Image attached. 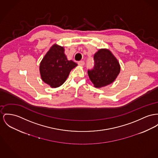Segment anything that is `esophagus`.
Listing matches in <instances>:
<instances>
[{
  "mask_svg": "<svg viewBox=\"0 0 158 158\" xmlns=\"http://www.w3.org/2000/svg\"><path fill=\"white\" fill-rule=\"evenodd\" d=\"M78 64L80 66H83V65H84L85 63H84V62L83 60H81V61H79V62H78Z\"/></svg>",
  "mask_w": 158,
  "mask_h": 158,
  "instance_id": "obj_1",
  "label": "esophagus"
}]
</instances>
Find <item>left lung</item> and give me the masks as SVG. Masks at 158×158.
Segmentation results:
<instances>
[{
	"label": "left lung",
	"instance_id": "left-lung-1",
	"mask_svg": "<svg viewBox=\"0 0 158 158\" xmlns=\"http://www.w3.org/2000/svg\"><path fill=\"white\" fill-rule=\"evenodd\" d=\"M95 64L88 70V75L95 87L112 83L120 71V66L115 56L107 49H100L94 55Z\"/></svg>",
	"mask_w": 158,
	"mask_h": 158
}]
</instances>
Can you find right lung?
<instances>
[{
    "label": "right lung",
    "mask_w": 158,
    "mask_h": 158,
    "mask_svg": "<svg viewBox=\"0 0 158 158\" xmlns=\"http://www.w3.org/2000/svg\"><path fill=\"white\" fill-rule=\"evenodd\" d=\"M63 47L54 44L45 55L40 66L42 81L51 87L56 88L64 83L71 70L77 66L68 60Z\"/></svg>",
    "instance_id": "1"
}]
</instances>
